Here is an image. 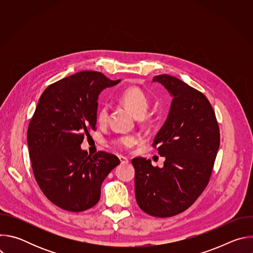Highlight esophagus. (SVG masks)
Returning a JSON list of instances; mask_svg holds the SVG:
<instances>
[{
    "label": "esophagus",
    "mask_w": 253,
    "mask_h": 253,
    "mask_svg": "<svg viewBox=\"0 0 253 253\" xmlns=\"http://www.w3.org/2000/svg\"><path fill=\"white\" fill-rule=\"evenodd\" d=\"M119 160H120V162H121V163H128V162H129V160H128L126 157L122 156V155H120V156H119Z\"/></svg>",
    "instance_id": "obj_1"
}]
</instances>
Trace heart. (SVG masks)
Instances as JSON below:
<instances>
[{"label":"heart","instance_id":"1","mask_svg":"<svg viewBox=\"0 0 253 253\" xmlns=\"http://www.w3.org/2000/svg\"><path fill=\"white\" fill-rule=\"evenodd\" d=\"M118 100L124 104L136 117L139 118L145 116L149 107V100L147 95L137 87H130L125 89L118 96ZM108 116H109V107H108L107 104L100 105L97 110V121L100 124H105L108 120ZM136 142L137 138L134 135H122L113 141L114 145L123 149H129L133 147Z\"/></svg>","mask_w":253,"mask_h":253}]
</instances>
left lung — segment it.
<instances>
[{
    "label": "left lung",
    "instance_id": "obj_1",
    "mask_svg": "<svg viewBox=\"0 0 253 253\" xmlns=\"http://www.w3.org/2000/svg\"><path fill=\"white\" fill-rule=\"evenodd\" d=\"M158 82L172 97L167 119L153 146L165 157L163 167L137 157L135 197L155 217H170L190 207L207 186L220 144L217 120L208 99L183 81L163 74Z\"/></svg>",
    "mask_w": 253,
    "mask_h": 253
}]
</instances>
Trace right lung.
<instances>
[{"instance_id": "right-lung-1", "label": "right lung", "mask_w": 253, "mask_h": 253, "mask_svg": "<svg viewBox=\"0 0 253 253\" xmlns=\"http://www.w3.org/2000/svg\"><path fill=\"white\" fill-rule=\"evenodd\" d=\"M120 81L82 71L50 85L39 99L27 133L29 155L39 187L62 209L96 205L104 179L120 164L116 155L81 149L84 135L96 129L100 93Z\"/></svg>"}]
</instances>
